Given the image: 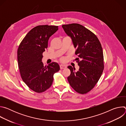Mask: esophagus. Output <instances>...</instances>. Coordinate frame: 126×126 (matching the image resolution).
Here are the masks:
<instances>
[{
	"mask_svg": "<svg viewBox=\"0 0 126 126\" xmlns=\"http://www.w3.org/2000/svg\"><path fill=\"white\" fill-rule=\"evenodd\" d=\"M60 69H65V68H66L67 67H66V65H65L61 64V65H60Z\"/></svg>",
	"mask_w": 126,
	"mask_h": 126,
	"instance_id": "obj_1",
	"label": "esophagus"
}]
</instances>
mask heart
Returning <instances> with one entry per match:
<instances>
[{"instance_id": "obj_1", "label": "heart", "mask_w": 126, "mask_h": 126, "mask_svg": "<svg viewBox=\"0 0 126 126\" xmlns=\"http://www.w3.org/2000/svg\"><path fill=\"white\" fill-rule=\"evenodd\" d=\"M64 60V58H62V60Z\"/></svg>"}]
</instances>
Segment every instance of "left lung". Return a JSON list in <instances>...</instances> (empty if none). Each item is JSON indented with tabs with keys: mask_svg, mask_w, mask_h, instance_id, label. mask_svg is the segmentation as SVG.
Returning <instances> with one entry per match:
<instances>
[{
	"mask_svg": "<svg viewBox=\"0 0 126 126\" xmlns=\"http://www.w3.org/2000/svg\"><path fill=\"white\" fill-rule=\"evenodd\" d=\"M65 33L71 37L78 58L79 69L71 66L68 68L71 74L67 79L77 93L84 94L95 86L104 68L102 47L96 35L82 25L72 23L63 25Z\"/></svg>",
	"mask_w": 126,
	"mask_h": 126,
	"instance_id": "left-lung-1",
	"label": "left lung"
}]
</instances>
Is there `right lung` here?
<instances>
[{"label":"right lung","mask_w":126,"mask_h":126,"mask_svg":"<svg viewBox=\"0 0 126 126\" xmlns=\"http://www.w3.org/2000/svg\"><path fill=\"white\" fill-rule=\"evenodd\" d=\"M58 30V26H36L26 35L18 48L17 60L21 78L36 93H42L49 89L54 74L60 70L56 62L44 66L42 62V53L48 47V40Z\"/></svg>","instance_id":"right-lung-1"}]
</instances>
